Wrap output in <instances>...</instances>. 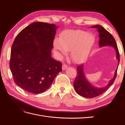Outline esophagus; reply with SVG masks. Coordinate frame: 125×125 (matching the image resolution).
Instances as JSON below:
<instances>
[{
  "instance_id": "obj_1",
  "label": "esophagus",
  "mask_w": 125,
  "mask_h": 125,
  "mask_svg": "<svg viewBox=\"0 0 125 125\" xmlns=\"http://www.w3.org/2000/svg\"><path fill=\"white\" fill-rule=\"evenodd\" d=\"M68 68V66L67 65H66V64H63L62 65V70H65L66 69H67Z\"/></svg>"
}]
</instances>
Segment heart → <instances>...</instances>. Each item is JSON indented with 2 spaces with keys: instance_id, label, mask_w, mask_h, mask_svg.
<instances>
[{
  "instance_id": "b5f03b06",
  "label": "heart",
  "mask_w": 125,
  "mask_h": 125,
  "mask_svg": "<svg viewBox=\"0 0 125 125\" xmlns=\"http://www.w3.org/2000/svg\"><path fill=\"white\" fill-rule=\"evenodd\" d=\"M92 34L82 30H70L62 33L56 37L54 46L62 55L70 51L71 59L76 63H81L87 59L95 43Z\"/></svg>"
}]
</instances>
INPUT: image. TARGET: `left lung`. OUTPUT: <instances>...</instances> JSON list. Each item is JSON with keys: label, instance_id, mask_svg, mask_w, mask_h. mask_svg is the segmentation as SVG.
<instances>
[{"label": "left lung", "instance_id": "1", "mask_svg": "<svg viewBox=\"0 0 125 125\" xmlns=\"http://www.w3.org/2000/svg\"><path fill=\"white\" fill-rule=\"evenodd\" d=\"M91 28H97L99 32V46L100 47L112 46L114 48L116 52V58L119 62L120 60L119 53L118 47L114 37L111 34L105 29L103 26L99 25H94ZM77 74L76 78L73 82L74 88L76 92L82 96L87 98H93L99 96L106 91L110 86L114 83L117 75V71L118 67L115 72V75L112 79L109 82L108 84L104 88H95L86 80L83 73V65H80L77 67Z\"/></svg>", "mask_w": 125, "mask_h": 125}]
</instances>
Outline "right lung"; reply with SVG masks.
Instances as JSON below:
<instances>
[{
  "label": "right lung",
  "mask_w": 125,
  "mask_h": 125,
  "mask_svg": "<svg viewBox=\"0 0 125 125\" xmlns=\"http://www.w3.org/2000/svg\"><path fill=\"white\" fill-rule=\"evenodd\" d=\"M58 27L36 22L18 34L11 47L9 66L15 83L25 91L42 93L62 71V63L51 57Z\"/></svg>",
  "instance_id": "right-lung-1"
}]
</instances>
